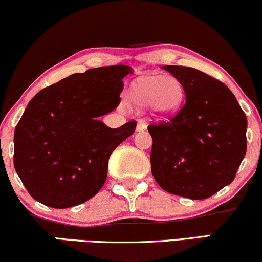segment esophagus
<instances>
[{
	"label": "esophagus",
	"instance_id": "obj_1",
	"mask_svg": "<svg viewBox=\"0 0 262 262\" xmlns=\"http://www.w3.org/2000/svg\"><path fill=\"white\" fill-rule=\"evenodd\" d=\"M144 130H147L146 121L140 120V121H138V124H137V131H144Z\"/></svg>",
	"mask_w": 262,
	"mask_h": 262
}]
</instances>
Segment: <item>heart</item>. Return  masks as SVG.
Returning <instances> with one entry per match:
<instances>
[{
    "instance_id": "b5f03b06",
    "label": "heart",
    "mask_w": 262,
    "mask_h": 262,
    "mask_svg": "<svg viewBox=\"0 0 262 262\" xmlns=\"http://www.w3.org/2000/svg\"><path fill=\"white\" fill-rule=\"evenodd\" d=\"M183 87L175 76L141 77L132 86L128 101L137 108L151 106L158 115L167 116L180 108Z\"/></svg>"
}]
</instances>
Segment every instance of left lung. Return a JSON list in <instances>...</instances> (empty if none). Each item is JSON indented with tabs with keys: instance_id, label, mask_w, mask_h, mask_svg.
<instances>
[{
	"instance_id": "1",
	"label": "left lung",
	"mask_w": 262,
	"mask_h": 262,
	"mask_svg": "<svg viewBox=\"0 0 262 262\" xmlns=\"http://www.w3.org/2000/svg\"><path fill=\"white\" fill-rule=\"evenodd\" d=\"M186 101L169 121L148 126L151 173L161 188L206 199L230 185L247 151V116L231 90L189 67L165 66Z\"/></svg>"
}]
</instances>
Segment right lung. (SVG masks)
I'll return each instance as SVG.
<instances>
[{
    "label": "right lung",
    "mask_w": 262,
    "mask_h": 262,
    "mask_svg": "<svg viewBox=\"0 0 262 262\" xmlns=\"http://www.w3.org/2000/svg\"><path fill=\"white\" fill-rule=\"evenodd\" d=\"M128 66L76 73L41 90L14 131V167L30 195L66 209L82 204L104 185L109 157L137 122L111 128L99 116L120 103Z\"/></svg>",
    "instance_id": "obj_1"
}]
</instances>
